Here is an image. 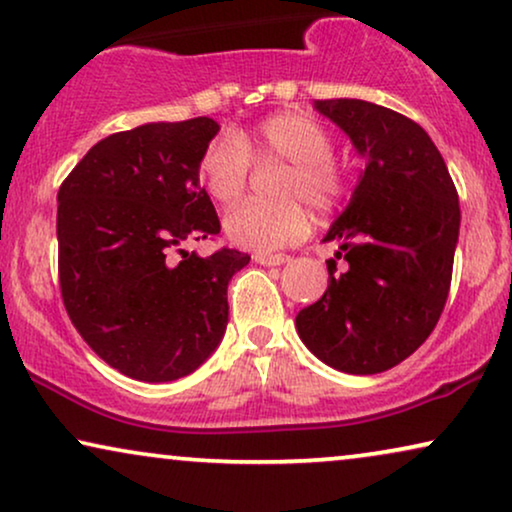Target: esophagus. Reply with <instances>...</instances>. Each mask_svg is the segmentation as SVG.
<instances>
[{
	"instance_id": "34e87169",
	"label": "esophagus",
	"mask_w": 512,
	"mask_h": 512,
	"mask_svg": "<svg viewBox=\"0 0 512 512\" xmlns=\"http://www.w3.org/2000/svg\"><path fill=\"white\" fill-rule=\"evenodd\" d=\"M254 261L261 263V265H268V268H272V265H284V263H289L291 256H286V254H256Z\"/></svg>"
}]
</instances>
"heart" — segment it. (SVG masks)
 <instances>
[{
  "instance_id": "1",
  "label": "heart",
  "mask_w": 512,
  "mask_h": 512,
  "mask_svg": "<svg viewBox=\"0 0 512 512\" xmlns=\"http://www.w3.org/2000/svg\"><path fill=\"white\" fill-rule=\"evenodd\" d=\"M251 160L258 165L284 163L275 195L282 200H247L226 216V233L237 247L275 251L303 240L310 212L331 214L347 198L345 167L333 158V137L317 118L303 111H282L254 130L219 137L202 151L198 174L219 205H233L247 188Z\"/></svg>"
}]
</instances>
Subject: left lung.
<instances>
[{
    "label": "left lung",
    "instance_id": "1",
    "mask_svg": "<svg viewBox=\"0 0 512 512\" xmlns=\"http://www.w3.org/2000/svg\"><path fill=\"white\" fill-rule=\"evenodd\" d=\"M366 158L349 205L324 240H338L328 289L298 312L305 347L326 366L375 375L436 328L459 242V195L422 125L363 100H314Z\"/></svg>",
    "mask_w": 512,
    "mask_h": 512
}]
</instances>
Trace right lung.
Masks as SVG:
<instances>
[{
    "mask_svg": "<svg viewBox=\"0 0 512 512\" xmlns=\"http://www.w3.org/2000/svg\"><path fill=\"white\" fill-rule=\"evenodd\" d=\"M214 118L146 123L97 142L58 191V272L67 314L88 347L139 382L191 375L219 347L228 282L251 261L184 244L219 235L200 186Z\"/></svg>",
    "mask_w": 512,
    "mask_h": 512,
    "instance_id": "add662e5",
    "label": "right lung"
}]
</instances>
